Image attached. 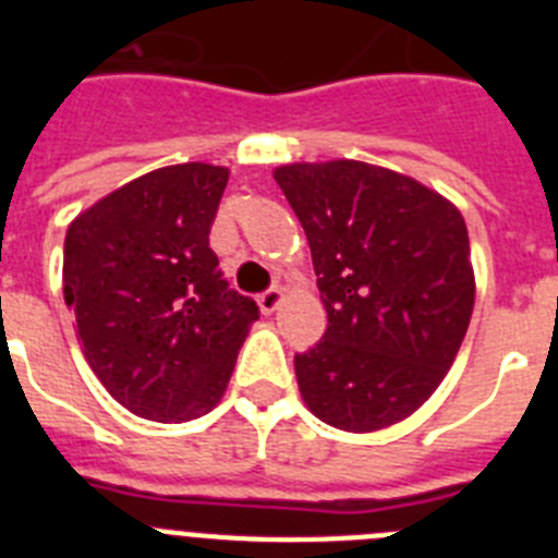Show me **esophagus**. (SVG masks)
<instances>
[{
	"label": "esophagus",
	"mask_w": 558,
	"mask_h": 558,
	"mask_svg": "<svg viewBox=\"0 0 558 558\" xmlns=\"http://www.w3.org/2000/svg\"><path fill=\"white\" fill-rule=\"evenodd\" d=\"M256 302H259V310H263L265 315L276 313V310H279V304L284 302L282 288H270V290H265V293L259 295V299H256Z\"/></svg>",
	"instance_id": "esophagus-1"
}]
</instances>
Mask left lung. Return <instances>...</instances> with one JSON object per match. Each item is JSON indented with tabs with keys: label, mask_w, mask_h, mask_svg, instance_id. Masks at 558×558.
<instances>
[{
	"label": "left lung",
	"mask_w": 558,
	"mask_h": 558,
	"mask_svg": "<svg viewBox=\"0 0 558 558\" xmlns=\"http://www.w3.org/2000/svg\"><path fill=\"white\" fill-rule=\"evenodd\" d=\"M274 179L304 226L329 318L295 354L304 405L338 430H386L433 397L470 327L463 215L422 181L366 161H295Z\"/></svg>",
	"instance_id": "8db88e82"
}]
</instances>
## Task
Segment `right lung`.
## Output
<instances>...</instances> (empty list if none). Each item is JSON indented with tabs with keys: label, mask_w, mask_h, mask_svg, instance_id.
<instances>
[{
	"label": "right lung",
	"mask_w": 558,
	"mask_h": 558,
	"mask_svg": "<svg viewBox=\"0 0 558 558\" xmlns=\"http://www.w3.org/2000/svg\"><path fill=\"white\" fill-rule=\"evenodd\" d=\"M229 167H159L81 211L63 243V299L88 366L122 408L190 422L223 399L259 310L220 279L211 220Z\"/></svg>",
	"instance_id": "1"
}]
</instances>
